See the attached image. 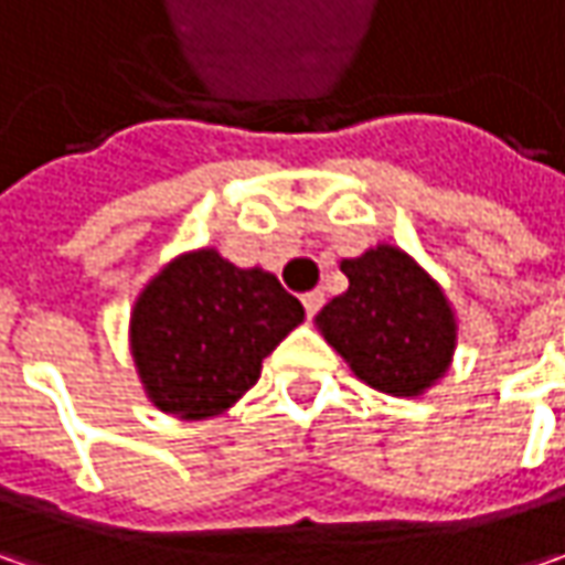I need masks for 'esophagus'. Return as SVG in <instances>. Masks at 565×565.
<instances>
[{
    "instance_id": "obj_1",
    "label": "esophagus",
    "mask_w": 565,
    "mask_h": 565,
    "mask_svg": "<svg viewBox=\"0 0 565 565\" xmlns=\"http://www.w3.org/2000/svg\"><path fill=\"white\" fill-rule=\"evenodd\" d=\"M323 301H327V298H323V292H320V289L301 295V305H305V311H308V317H315L317 311L323 308Z\"/></svg>"
}]
</instances>
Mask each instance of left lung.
Instances as JSON below:
<instances>
[{
    "instance_id": "obj_1",
    "label": "left lung",
    "mask_w": 565,
    "mask_h": 565,
    "mask_svg": "<svg viewBox=\"0 0 565 565\" xmlns=\"http://www.w3.org/2000/svg\"><path fill=\"white\" fill-rule=\"evenodd\" d=\"M349 289L337 295L317 327L355 377L390 396H422L449 371L456 315L444 289L393 245L342 260Z\"/></svg>"
}]
</instances>
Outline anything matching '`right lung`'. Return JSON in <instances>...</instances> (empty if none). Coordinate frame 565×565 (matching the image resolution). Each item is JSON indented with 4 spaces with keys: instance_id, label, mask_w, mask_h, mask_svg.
I'll return each mask as SVG.
<instances>
[{
    "instance_id": "obj_1",
    "label": "right lung",
    "mask_w": 565,
    "mask_h": 565,
    "mask_svg": "<svg viewBox=\"0 0 565 565\" xmlns=\"http://www.w3.org/2000/svg\"><path fill=\"white\" fill-rule=\"evenodd\" d=\"M305 320L273 273L242 270L220 250H188L135 301L131 355L147 399L201 422L226 412L260 377V364Z\"/></svg>"
}]
</instances>
